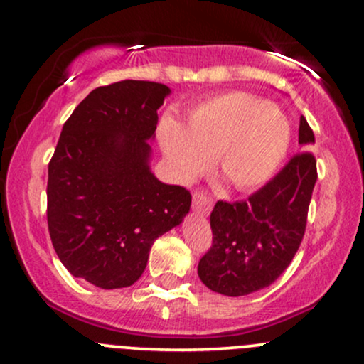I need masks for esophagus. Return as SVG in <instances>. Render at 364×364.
<instances>
[{
    "mask_svg": "<svg viewBox=\"0 0 364 364\" xmlns=\"http://www.w3.org/2000/svg\"><path fill=\"white\" fill-rule=\"evenodd\" d=\"M212 207H214V202H212V198L207 193H203V191H196V193H193L195 212H198V214L202 215H207L208 212L212 210Z\"/></svg>",
    "mask_w": 364,
    "mask_h": 364,
    "instance_id": "esophagus-1",
    "label": "esophagus"
}]
</instances>
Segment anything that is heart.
Wrapping results in <instances>:
<instances>
[{
    "mask_svg": "<svg viewBox=\"0 0 364 364\" xmlns=\"http://www.w3.org/2000/svg\"><path fill=\"white\" fill-rule=\"evenodd\" d=\"M159 140L171 168L191 179L215 158V169L237 190H252L274 176L291 144V124L279 106L248 92H224L198 102L186 127L166 118Z\"/></svg>",
    "mask_w": 364,
    "mask_h": 364,
    "instance_id": "1",
    "label": "heart"
}]
</instances>
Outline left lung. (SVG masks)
I'll return each mask as SVG.
<instances>
[{
    "label": "left lung",
    "instance_id": "obj_1",
    "mask_svg": "<svg viewBox=\"0 0 364 364\" xmlns=\"http://www.w3.org/2000/svg\"><path fill=\"white\" fill-rule=\"evenodd\" d=\"M299 144H315L304 116ZM315 183V156L303 150L248 200L217 202L210 214L212 246L198 263L200 281L232 298L269 287L301 245Z\"/></svg>",
    "mask_w": 364,
    "mask_h": 364
}]
</instances>
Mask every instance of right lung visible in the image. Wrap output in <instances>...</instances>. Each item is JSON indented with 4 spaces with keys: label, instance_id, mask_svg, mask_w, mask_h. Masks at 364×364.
Listing matches in <instances>:
<instances>
[{
    "label": "right lung",
    "instance_id": "obj_1",
    "mask_svg": "<svg viewBox=\"0 0 364 364\" xmlns=\"http://www.w3.org/2000/svg\"><path fill=\"white\" fill-rule=\"evenodd\" d=\"M169 92L144 80L97 87L63 124L49 161L54 252L70 274L102 289L139 281L154 241L190 210V191L159 181L149 166Z\"/></svg>",
    "mask_w": 364,
    "mask_h": 364
}]
</instances>
